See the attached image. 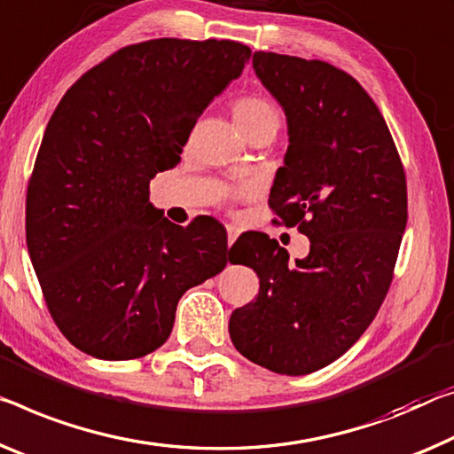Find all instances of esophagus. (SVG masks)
Listing matches in <instances>:
<instances>
[{"label": "esophagus", "mask_w": 454, "mask_h": 454, "mask_svg": "<svg viewBox=\"0 0 454 454\" xmlns=\"http://www.w3.org/2000/svg\"><path fill=\"white\" fill-rule=\"evenodd\" d=\"M237 237H239V229L233 227V225H227V246L231 247Z\"/></svg>", "instance_id": "obj_1"}]
</instances>
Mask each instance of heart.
I'll return each mask as SVG.
<instances>
[{"label": "heart", "instance_id": "1", "mask_svg": "<svg viewBox=\"0 0 454 454\" xmlns=\"http://www.w3.org/2000/svg\"><path fill=\"white\" fill-rule=\"evenodd\" d=\"M233 117L239 128L249 134L260 125H280V114L276 106L263 97L243 95L233 101Z\"/></svg>", "mask_w": 454, "mask_h": 454}]
</instances>
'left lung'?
<instances>
[{
	"instance_id": "obj_1",
	"label": "left lung",
	"mask_w": 454,
	"mask_h": 454,
	"mask_svg": "<svg viewBox=\"0 0 454 454\" xmlns=\"http://www.w3.org/2000/svg\"><path fill=\"white\" fill-rule=\"evenodd\" d=\"M254 71L288 121L268 203L310 251L290 263L266 233L237 239L235 260L260 276V294L233 310L229 334L254 364L306 375L339 359L378 315L408 221L406 174L386 120L351 74L276 52H255Z\"/></svg>"
}]
</instances>
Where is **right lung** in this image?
Masks as SVG:
<instances>
[{
	"mask_svg": "<svg viewBox=\"0 0 454 454\" xmlns=\"http://www.w3.org/2000/svg\"><path fill=\"white\" fill-rule=\"evenodd\" d=\"M249 54L233 40L139 42L87 71L54 109L27 183L26 241L48 312L82 353L156 351L180 296L227 266L221 223L174 225L150 203V180L180 162Z\"/></svg>",
	"mask_w": 454,
	"mask_h": 454,
	"instance_id": "add662e5",
	"label": "right lung"
}]
</instances>
